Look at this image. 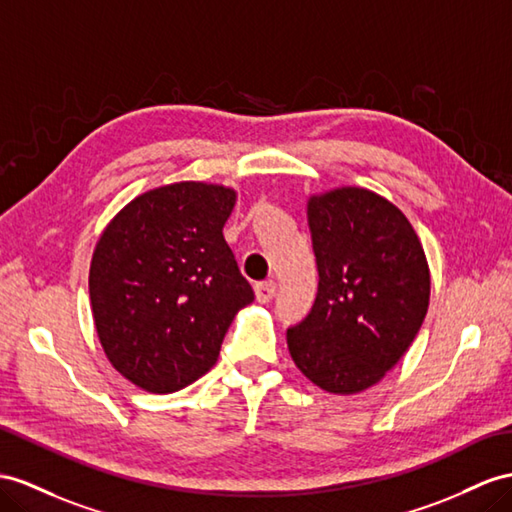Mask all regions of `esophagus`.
I'll list each match as a JSON object with an SVG mask.
<instances>
[{"mask_svg": "<svg viewBox=\"0 0 512 512\" xmlns=\"http://www.w3.org/2000/svg\"><path fill=\"white\" fill-rule=\"evenodd\" d=\"M274 292H277V283H274L272 279L270 281H261L255 285V296L259 303H270Z\"/></svg>", "mask_w": 512, "mask_h": 512, "instance_id": "34e87169", "label": "esophagus"}]
</instances>
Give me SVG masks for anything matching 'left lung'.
I'll list each match as a JSON object with an SVG mask.
<instances>
[{"label":"left lung","instance_id":"left-lung-1","mask_svg":"<svg viewBox=\"0 0 512 512\" xmlns=\"http://www.w3.org/2000/svg\"><path fill=\"white\" fill-rule=\"evenodd\" d=\"M307 216L320 281L287 348L311 383L357 393L413 344L430 298L426 255L400 209L370 190L311 196Z\"/></svg>","mask_w":512,"mask_h":512}]
</instances>
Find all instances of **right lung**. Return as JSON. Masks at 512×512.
Instances as JSON below:
<instances>
[{"label":"right lung","instance_id":"obj_1","mask_svg":"<svg viewBox=\"0 0 512 512\" xmlns=\"http://www.w3.org/2000/svg\"><path fill=\"white\" fill-rule=\"evenodd\" d=\"M235 192L181 181L140 194L97 242L88 290L99 342L127 381L173 393L220 355L255 300L222 227Z\"/></svg>","mask_w":512,"mask_h":512}]
</instances>
